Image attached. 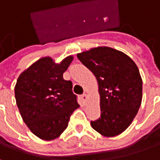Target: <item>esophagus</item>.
I'll return each mask as SVG.
<instances>
[{
    "label": "esophagus",
    "mask_w": 160,
    "mask_h": 160,
    "mask_svg": "<svg viewBox=\"0 0 160 160\" xmlns=\"http://www.w3.org/2000/svg\"><path fill=\"white\" fill-rule=\"evenodd\" d=\"M81 99L84 101V102H86L87 100H88V96L86 95V94H83V95H81Z\"/></svg>",
    "instance_id": "34e87169"
}]
</instances>
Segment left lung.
Segmentation results:
<instances>
[{"instance_id":"obj_1","label":"left lung","mask_w":160,"mask_h":160,"mask_svg":"<svg viewBox=\"0 0 160 160\" xmlns=\"http://www.w3.org/2000/svg\"><path fill=\"white\" fill-rule=\"evenodd\" d=\"M94 73L98 83L101 117L91 121L94 129L112 137L127 129L135 118L142 98V80L137 65L121 51L97 47L77 55Z\"/></svg>"}]
</instances>
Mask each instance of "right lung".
I'll use <instances>...</instances> for the list:
<instances>
[{
    "label": "right lung",
    "mask_w": 160,
    "mask_h": 160,
    "mask_svg": "<svg viewBox=\"0 0 160 160\" xmlns=\"http://www.w3.org/2000/svg\"><path fill=\"white\" fill-rule=\"evenodd\" d=\"M72 56L56 63L49 57L32 63L19 75L15 86L17 105L29 129L42 140H54L68 126L70 117L79 108L71 80L63 72Z\"/></svg>",
    "instance_id": "add662e5"
}]
</instances>
